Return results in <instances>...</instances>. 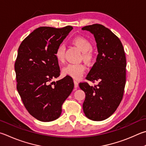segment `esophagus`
Segmentation results:
<instances>
[{"mask_svg": "<svg viewBox=\"0 0 146 146\" xmlns=\"http://www.w3.org/2000/svg\"><path fill=\"white\" fill-rule=\"evenodd\" d=\"M73 82H74V84H75V88H77V87H78V81L76 80H74Z\"/></svg>", "mask_w": 146, "mask_h": 146, "instance_id": "1", "label": "esophagus"}]
</instances>
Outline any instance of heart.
<instances>
[{"instance_id":"1","label":"heart","mask_w":146,"mask_h":146,"mask_svg":"<svg viewBox=\"0 0 146 146\" xmlns=\"http://www.w3.org/2000/svg\"><path fill=\"white\" fill-rule=\"evenodd\" d=\"M73 43L83 53L82 57L85 61L87 63L91 62L93 58L91 52L92 45L91 42L84 37L79 36L73 39ZM54 55L59 63L64 62L65 60V46L64 44H60L57 47ZM86 69V66L83 64H69L62 68V73L73 78L79 79L83 76Z\"/></svg>"}]
</instances>
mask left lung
I'll return each mask as SVG.
<instances>
[{
	"label": "left lung",
	"mask_w": 146,
	"mask_h": 146,
	"mask_svg": "<svg viewBox=\"0 0 146 146\" xmlns=\"http://www.w3.org/2000/svg\"><path fill=\"white\" fill-rule=\"evenodd\" d=\"M82 29L93 34L98 52L96 62L86 77L98 84L94 86L87 82L79 84L86 93L83 110L89 119L100 121L112 115L123 99L126 84L125 52L118 37L105 26L93 24Z\"/></svg>",
	"instance_id": "left-lung-1"
}]
</instances>
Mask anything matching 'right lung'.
Listing matches in <instances>:
<instances>
[{
    "mask_svg": "<svg viewBox=\"0 0 146 146\" xmlns=\"http://www.w3.org/2000/svg\"><path fill=\"white\" fill-rule=\"evenodd\" d=\"M72 29L71 26L39 27L18 48L15 64L17 89L29 113L39 121L59 118L63 103L73 89L70 76L51 82L60 75L55 50Z\"/></svg>",
    "mask_w": 146,
    "mask_h": 146,
    "instance_id": "add662e5",
    "label": "right lung"
}]
</instances>
